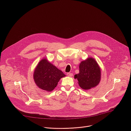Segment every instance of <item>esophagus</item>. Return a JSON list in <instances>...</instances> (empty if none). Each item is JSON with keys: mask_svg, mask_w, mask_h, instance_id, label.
<instances>
[{"mask_svg": "<svg viewBox=\"0 0 131 131\" xmlns=\"http://www.w3.org/2000/svg\"><path fill=\"white\" fill-rule=\"evenodd\" d=\"M67 75L69 77H72L73 75V74L71 73H67Z\"/></svg>", "mask_w": 131, "mask_h": 131, "instance_id": "1", "label": "esophagus"}]
</instances>
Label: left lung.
I'll list each match as a JSON object with an SVG mask.
<instances>
[{
    "mask_svg": "<svg viewBox=\"0 0 131 131\" xmlns=\"http://www.w3.org/2000/svg\"><path fill=\"white\" fill-rule=\"evenodd\" d=\"M79 73L74 75L78 81L80 87L84 90L95 87L100 82L101 71L96 61L93 58H88L79 65Z\"/></svg>",
    "mask_w": 131,
    "mask_h": 131,
    "instance_id": "obj_1",
    "label": "left lung"
}]
</instances>
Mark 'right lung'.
I'll list each match as a JSON object with an SVG mask.
<instances>
[{
	"label": "right lung",
	"instance_id": "1",
	"mask_svg": "<svg viewBox=\"0 0 131 131\" xmlns=\"http://www.w3.org/2000/svg\"><path fill=\"white\" fill-rule=\"evenodd\" d=\"M66 76L62 71L49 62L46 58L42 59L34 72V80L38 87L48 92L52 91L61 78Z\"/></svg>",
	"mask_w": 131,
	"mask_h": 131
}]
</instances>
